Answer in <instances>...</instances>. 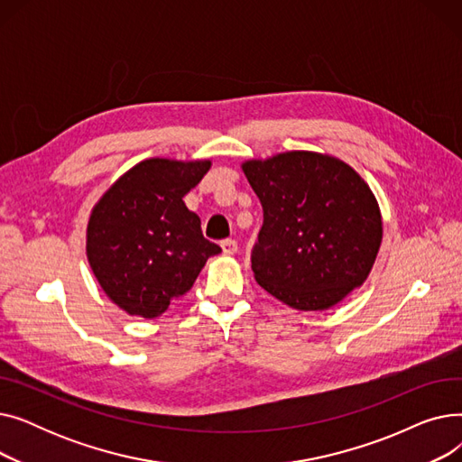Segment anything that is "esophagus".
Listing matches in <instances>:
<instances>
[{
	"mask_svg": "<svg viewBox=\"0 0 462 462\" xmlns=\"http://www.w3.org/2000/svg\"><path fill=\"white\" fill-rule=\"evenodd\" d=\"M221 247H223V253L225 254H236L237 253V241L236 239H223L221 241Z\"/></svg>",
	"mask_w": 462,
	"mask_h": 462,
	"instance_id": "1",
	"label": "esophagus"
}]
</instances>
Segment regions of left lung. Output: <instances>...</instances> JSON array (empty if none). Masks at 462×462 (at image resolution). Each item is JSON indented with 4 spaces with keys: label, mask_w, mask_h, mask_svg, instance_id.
I'll use <instances>...</instances> for the list:
<instances>
[{
    "label": "left lung",
    "mask_w": 462,
    "mask_h": 462,
    "mask_svg": "<svg viewBox=\"0 0 462 462\" xmlns=\"http://www.w3.org/2000/svg\"><path fill=\"white\" fill-rule=\"evenodd\" d=\"M263 223L251 262L256 282L298 310H324L365 282L382 244L369 185L329 155L288 152L244 162Z\"/></svg>",
    "instance_id": "1"
}]
</instances>
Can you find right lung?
Returning a JSON list of instances; mask_svg holds the SVG:
<instances>
[{
	"instance_id": "1",
	"label": "right lung",
	"mask_w": 462,
	"mask_h": 462,
	"mask_svg": "<svg viewBox=\"0 0 462 462\" xmlns=\"http://www.w3.org/2000/svg\"><path fill=\"white\" fill-rule=\"evenodd\" d=\"M209 166V161H142L93 208L89 265L106 296L133 317H159L189 292L208 258L221 253L183 202Z\"/></svg>"
}]
</instances>
